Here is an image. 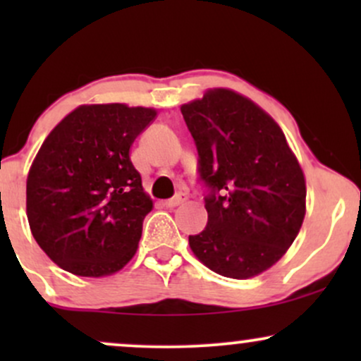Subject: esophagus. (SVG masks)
Wrapping results in <instances>:
<instances>
[{"label":"esophagus","instance_id":"esophagus-1","mask_svg":"<svg viewBox=\"0 0 361 361\" xmlns=\"http://www.w3.org/2000/svg\"><path fill=\"white\" fill-rule=\"evenodd\" d=\"M186 202V195L185 193H178L176 197L169 198V200H164V205L169 207V209H173V207H178L181 204H185Z\"/></svg>","mask_w":361,"mask_h":361}]
</instances>
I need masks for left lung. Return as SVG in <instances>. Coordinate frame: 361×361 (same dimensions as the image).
Listing matches in <instances>:
<instances>
[{
    "label": "left lung",
    "mask_w": 361,
    "mask_h": 361,
    "mask_svg": "<svg viewBox=\"0 0 361 361\" xmlns=\"http://www.w3.org/2000/svg\"><path fill=\"white\" fill-rule=\"evenodd\" d=\"M210 188L209 222L190 235L207 268L246 280L267 271L295 241L305 217V176L283 130L259 105L229 88L181 105Z\"/></svg>",
    "instance_id": "obj_1"
}]
</instances>
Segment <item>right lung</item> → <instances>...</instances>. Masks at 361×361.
I'll use <instances>...</instances> for the list:
<instances>
[{"label":"right lung","mask_w":361,"mask_h":361,"mask_svg":"<svg viewBox=\"0 0 361 361\" xmlns=\"http://www.w3.org/2000/svg\"><path fill=\"white\" fill-rule=\"evenodd\" d=\"M156 115L126 103L80 105L45 137L27 176V217L62 270L100 279L134 258L152 200L128 152Z\"/></svg>","instance_id":"1"}]
</instances>
